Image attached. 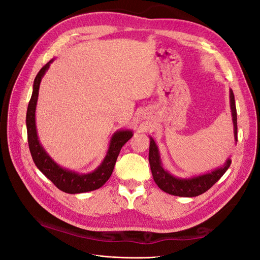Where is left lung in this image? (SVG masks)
I'll return each instance as SVG.
<instances>
[{
  "label": "left lung",
  "mask_w": 260,
  "mask_h": 260,
  "mask_svg": "<svg viewBox=\"0 0 260 260\" xmlns=\"http://www.w3.org/2000/svg\"><path fill=\"white\" fill-rule=\"evenodd\" d=\"M230 108L233 121V132L234 140L238 142V118H237V107H235L234 94L230 89ZM149 154L148 161L151 166L152 175L155 183L158 185L160 190L168 194L181 196V198H194L203 193L214 185L217 181L221 178L224 172L228 170L231 165V158H228L224 161V165L221 167H218L207 174H203L200 176H193L191 178H179L171 175L162 167L159 149L156 145L155 141L152 137H149Z\"/></svg>",
  "instance_id": "left-lung-1"
}]
</instances>
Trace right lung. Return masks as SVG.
I'll list each match as a JSON object with an SVG mask.
<instances>
[{"label": "right lung", "mask_w": 260, "mask_h": 260, "mask_svg": "<svg viewBox=\"0 0 260 260\" xmlns=\"http://www.w3.org/2000/svg\"><path fill=\"white\" fill-rule=\"evenodd\" d=\"M54 61L51 59L48 64H45L40 72L38 73L34 81L32 95L27 108L26 125L28 135V144L31 156L38 169L42 174L50 179L60 191L69 194H78L94 191L104 185L106 181L112 176L117 157L120 153L121 147L125 142H128L133 136L131 130H118L116 131L109 141V146L104 157L103 161L100 166L89 174H79L74 170H69L54 161L52 157L46 153L44 147L40 143L38 137L37 125H36V108L39 96V88L43 76L48 72L50 65Z\"/></svg>", "instance_id": "right-lung-1"}]
</instances>
